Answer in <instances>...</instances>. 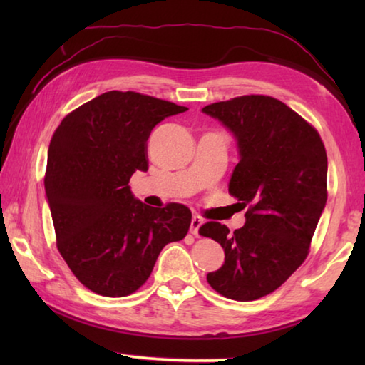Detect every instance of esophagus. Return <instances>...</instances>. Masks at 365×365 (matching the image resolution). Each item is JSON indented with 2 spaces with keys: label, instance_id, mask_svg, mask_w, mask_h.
<instances>
[{
  "label": "esophagus",
  "instance_id": "1",
  "mask_svg": "<svg viewBox=\"0 0 365 365\" xmlns=\"http://www.w3.org/2000/svg\"><path fill=\"white\" fill-rule=\"evenodd\" d=\"M202 224H205V220H202L200 215H193V217H191V224H190V232L193 235H197L200 233V228Z\"/></svg>",
  "mask_w": 365,
  "mask_h": 365
}]
</instances>
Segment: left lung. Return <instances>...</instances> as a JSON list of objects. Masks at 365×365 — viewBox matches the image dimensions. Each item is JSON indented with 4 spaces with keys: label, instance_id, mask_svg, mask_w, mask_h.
Returning a JSON list of instances; mask_svg holds the SVG:
<instances>
[{
    "label": "left lung",
    "instance_id": "1",
    "mask_svg": "<svg viewBox=\"0 0 365 365\" xmlns=\"http://www.w3.org/2000/svg\"><path fill=\"white\" fill-rule=\"evenodd\" d=\"M233 135L238 164L228 191L250 206L233 233L219 222L200 228L225 261L207 282L237 301L275 292L304 262L327 202V153L317 130L275 98L251 95L202 108Z\"/></svg>",
    "mask_w": 365,
    "mask_h": 365
}]
</instances>
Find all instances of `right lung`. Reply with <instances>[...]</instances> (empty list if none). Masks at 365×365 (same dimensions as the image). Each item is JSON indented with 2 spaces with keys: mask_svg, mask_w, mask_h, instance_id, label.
<instances>
[{
  "mask_svg": "<svg viewBox=\"0 0 365 365\" xmlns=\"http://www.w3.org/2000/svg\"><path fill=\"white\" fill-rule=\"evenodd\" d=\"M183 106L135 91H108L66 115L48 148L45 193L58 250L80 283L109 298L151 275L159 252L188 233L191 212L151 207L128 180L146 172V141Z\"/></svg>",
  "mask_w": 365,
  "mask_h": 365,
  "instance_id": "add662e5",
  "label": "right lung"
}]
</instances>
